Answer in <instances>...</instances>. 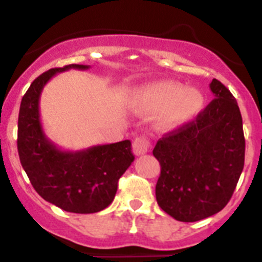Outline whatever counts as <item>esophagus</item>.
Here are the masks:
<instances>
[{"mask_svg":"<svg viewBox=\"0 0 262 262\" xmlns=\"http://www.w3.org/2000/svg\"><path fill=\"white\" fill-rule=\"evenodd\" d=\"M151 147V143L148 140L145 136H138V138L134 140V144H133V149H134V154L136 156H142V155H145L148 152Z\"/></svg>","mask_w":262,"mask_h":262,"instance_id":"1","label":"esophagus"}]
</instances>
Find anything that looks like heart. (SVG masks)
<instances>
[{
	"label": "heart",
	"mask_w": 262,
	"mask_h": 262,
	"mask_svg": "<svg viewBox=\"0 0 262 262\" xmlns=\"http://www.w3.org/2000/svg\"><path fill=\"white\" fill-rule=\"evenodd\" d=\"M135 105L142 111L160 113L157 126L161 129H174L200 114L205 97L195 88L176 81H159L139 90Z\"/></svg>",
	"instance_id": "obj_1"
}]
</instances>
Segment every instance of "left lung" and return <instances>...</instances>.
<instances>
[{"mask_svg":"<svg viewBox=\"0 0 262 262\" xmlns=\"http://www.w3.org/2000/svg\"><path fill=\"white\" fill-rule=\"evenodd\" d=\"M215 98L189 123L164 135L154 148L161 173L156 200L180 222H196L226 207L244 168L243 119L235 97L210 84Z\"/></svg>","mask_w":262,"mask_h":262,"instance_id":"8db88e82","label":"left lung"}]
</instances>
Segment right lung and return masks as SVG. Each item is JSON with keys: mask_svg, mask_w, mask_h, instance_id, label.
Here are the masks:
<instances>
[{"mask_svg": "<svg viewBox=\"0 0 262 262\" xmlns=\"http://www.w3.org/2000/svg\"><path fill=\"white\" fill-rule=\"evenodd\" d=\"M72 68L85 71L90 67L71 64L53 68L32 81L20 102L18 154L30 182L43 200L64 211L93 214L113 202L118 180L135 156L129 140L64 151L47 138L39 113L40 94L53 76Z\"/></svg>", "mask_w": 262, "mask_h": 262, "instance_id": "right-lung-1", "label": "right lung"}]
</instances>
